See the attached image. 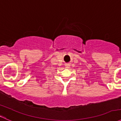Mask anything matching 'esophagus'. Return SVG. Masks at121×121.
<instances>
[{"label":"esophagus","instance_id":"34e87169","mask_svg":"<svg viewBox=\"0 0 121 121\" xmlns=\"http://www.w3.org/2000/svg\"><path fill=\"white\" fill-rule=\"evenodd\" d=\"M69 66H70V65H66V68H69Z\"/></svg>","mask_w":121,"mask_h":121}]
</instances>
